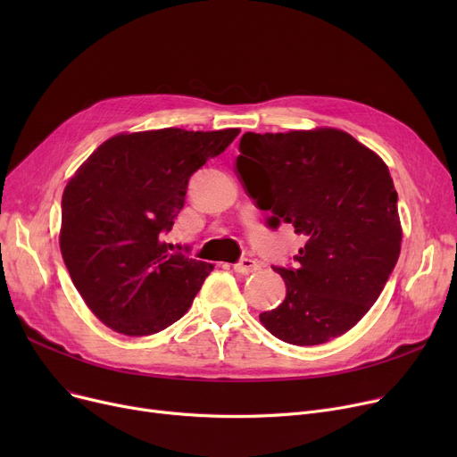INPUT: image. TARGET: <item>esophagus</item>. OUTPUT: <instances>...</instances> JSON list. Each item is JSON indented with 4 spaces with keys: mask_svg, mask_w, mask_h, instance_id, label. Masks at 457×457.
<instances>
[{
    "mask_svg": "<svg viewBox=\"0 0 457 457\" xmlns=\"http://www.w3.org/2000/svg\"><path fill=\"white\" fill-rule=\"evenodd\" d=\"M233 269H235V272H237L238 276H248V274L257 272V270H259V265H257V261H255V259L245 257V259L238 261Z\"/></svg>",
    "mask_w": 457,
    "mask_h": 457,
    "instance_id": "34e87169",
    "label": "esophagus"
}]
</instances>
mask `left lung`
I'll return each instance as SVG.
<instances>
[{
    "label": "left lung",
    "mask_w": 457,
    "mask_h": 457,
    "mask_svg": "<svg viewBox=\"0 0 457 457\" xmlns=\"http://www.w3.org/2000/svg\"><path fill=\"white\" fill-rule=\"evenodd\" d=\"M235 170L269 228L305 237L296 267H274L287 295L259 315L274 337L313 346L346 333L374 305L402 245L387 164L352 135L319 128L245 133Z\"/></svg>",
    "instance_id": "obj_1"
}]
</instances>
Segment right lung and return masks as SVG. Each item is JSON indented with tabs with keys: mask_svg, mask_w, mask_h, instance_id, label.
I'll return each instance as SVG.
<instances>
[{
	"mask_svg": "<svg viewBox=\"0 0 457 457\" xmlns=\"http://www.w3.org/2000/svg\"><path fill=\"white\" fill-rule=\"evenodd\" d=\"M238 133H120L68 181L61 253L81 298L105 326L144 337L187 313L212 265L168 251L162 235L185 205L190 176Z\"/></svg>",
	"mask_w": 457,
	"mask_h": 457,
	"instance_id": "add662e5",
	"label": "right lung"
}]
</instances>
